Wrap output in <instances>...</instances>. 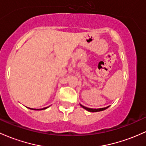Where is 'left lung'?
I'll list each match as a JSON object with an SVG mask.
<instances>
[{"mask_svg": "<svg viewBox=\"0 0 146 146\" xmlns=\"http://www.w3.org/2000/svg\"><path fill=\"white\" fill-rule=\"evenodd\" d=\"M80 106L82 107V108H84V110H86V111H90V112H97V111H103V110H106V109L108 108L109 107H103V108H100V109H91V108H88V107H86L84 106H83V105H82L81 104H80Z\"/></svg>", "mask_w": 146, "mask_h": 146, "instance_id": "left-lung-1", "label": "left lung"}]
</instances>
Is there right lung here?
<instances>
[{
    "instance_id": "add662e5",
    "label": "right lung",
    "mask_w": 146,
    "mask_h": 146,
    "mask_svg": "<svg viewBox=\"0 0 146 146\" xmlns=\"http://www.w3.org/2000/svg\"><path fill=\"white\" fill-rule=\"evenodd\" d=\"M48 107H44V108H43V109H33V108H29V107L28 108L30 109V110H46V109H47Z\"/></svg>"
}]
</instances>
